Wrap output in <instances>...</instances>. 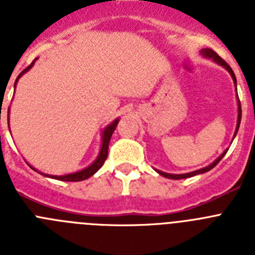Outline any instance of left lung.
Listing matches in <instances>:
<instances>
[{
	"label": "left lung",
	"mask_w": 255,
	"mask_h": 255,
	"mask_svg": "<svg viewBox=\"0 0 255 255\" xmlns=\"http://www.w3.org/2000/svg\"><path fill=\"white\" fill-rule=\"evenodd\" d=\"M200 55L203 56V57H206V58H212V60L215 61L216 64H218V65H220V66L225 67V69H226L227 71H229V73H230L231 78H233L234 84H235V87H236V78H235V74H234L233 69H231V67H230L229 65H227L226 62H225V61L222 60V58H221L220 56H218L215 51H213V49H211V48L200 49ZM236 98H238V123H236V129H235V132H234L233 140H234V138H235V136H236V134H238L239 126H240V121H242V106H240L239 96H236ZM227 150H229V148H227V149L225 150V152L222 153V154H221L217 159H215V161L212 162L211 164H208V166H206V167H203V168H200V170L193 171V172H188V173H167V172H163V171H161V170H155V168H154V170L157 171V172H158L159 175H162V176H163V177H167V179H172V180L188 179V177H193V176H195V175H200V173H206V172H208L209 170H212V168L215 167L216 164H217L218 162L221 161V159L224 158V155L226 154Z\"/></svg>",
	"instance_id": "8db88e82"
}]
</instances>
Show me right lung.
Listing matches in <instances>:
<instances>
[{"instance_id":"obj_1","label":"right lung","mask_w":255,"mask_h":255,"mask_svg":"<svg viewBox=\"0 0 255 255\" xmlns=\"http://www.w3.org/2000/svg\"><path fill=\"white\" fill-rule=\"evenodd\" d=\"M37 61V58H35L33 62H31L30 65H29L28 67H26L24 71H21V73L19 74V76L16 78V82H15V87H16V83L17 80H19L20 78H21L22 75L25 73H28L29 70L33 67V65H34V62ZM8 114H10V108H8L7 111V124H8ZM117 124H119V119H116L115 121H112L110 125H107L103 129L102 131V143H101V149H100V153H98V155H97V158L94 159V162L92 164H89L88 167L83 168V170L80 171H76V172H73V173H66V175H60V176H56V175H48V173H43V172H39V171L35 170L34 167H30L33 168V170H35L37 172H39L40 175H43V176L46 177H49V179H55V180H61V181H83V180H87L88 177L93 176L94 173L97 172V171L100 170L101 167L103 166V163H105L106 158H107V154H108V144H110V140H111V136L112 134H114L115 129H116Z\"/></svg>"}]
</instances>
